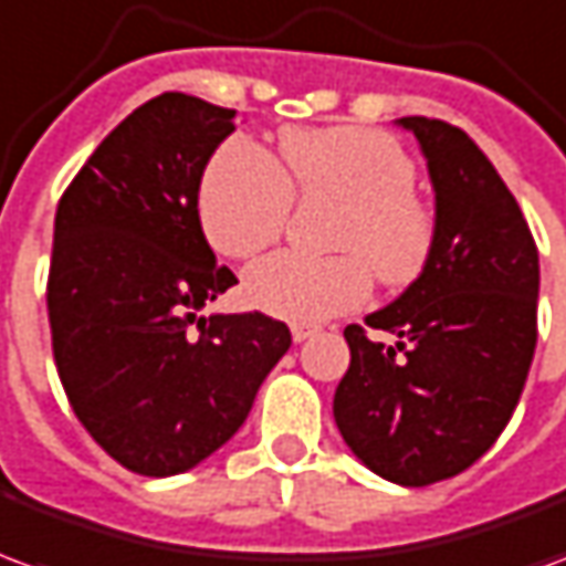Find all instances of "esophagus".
Segmentation results:
<instances>
[{
    "instance_id": "obj_1",
    "label": "esophagus",
    "mask_w": 566,
    "mask_h": 566,
    "mask_svg": "<svg viewBox=\"0 0 566 566\" xmlns=\"http://www.w3.org/2000/svg\"><path fill=\"white\" fill-rule=\"evenodd\" d=\"M315 333H318V327H312V324H294V327H291L294 343H306V339H312Z\"/></svg>"
}]
</instances>
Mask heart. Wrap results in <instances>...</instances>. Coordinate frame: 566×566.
<instances>
[{"label": "heart", "instance_id": "heart-1", "mask_svg": "<svg viewBox=\"0 0 566 566\" xmlns=\"http://www.w3.org/2000/svg\"><path fill=\"white\" fill-rule=\"evenodd\" d=\"M284 169L251 139H230L199 185V221L214 251L245 260L279 242L303 197H336L345 211L331 245L308 258L279 251L245 272V300L272 318L318 324L367 303L373 272L406 284L433 245V211L418 197L416 160L400 142L369 127L287 129Z\"/></svg>", "mask_w": 566, "mask_h": 566}]
</instances>
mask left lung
Returning a JSON list of instances; mask_svg holds the SVG:
<instances>
[{
    "instance_id": "obj_1",
    "label": "left lung",
    "mask_w": 566,
    "mask_h": 566,
    "mask_svg": "<svg viewBox=\"0 0 566 566\" xmlns=\"http://www.w3.org/2000/svg\"><path fill=\"white\" fill-rule=\"evenodd\" d=\"M421 145L437 193L424 270L367 326L348 324V373L333 397L339 433L369 470L421 488L485 454L527 381L536 348L539 254L518 202L463 129L400 117Z\"/></svg>"
}]
</instances>
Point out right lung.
I'll return each mask as SVG.
<instances>
[{
	"label": "right lung",
	"mask_w": 566,
	"mask_h": 566,
	"mask_svg": "<svg viewBox=\"0 0 566 566\" xmlns=\"http://www.w3.org/2000/svg\"><path fill=\"white\" fill-rule=\"evenodd\" d=\"M233 117L160 93L105 136L56 206V373L87 433L139 475L185 473L221 449L291 348L287 324L263 312L199 315L235 284L197 209Z\"/></svg>",
	"instance_id": "obj_1"
}]
</instances>
